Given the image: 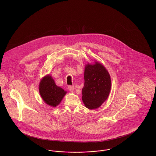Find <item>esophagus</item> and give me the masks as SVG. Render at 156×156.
I'll return each instance as SVG.
<instances>
[{
	"label": "esophagus",
	"instance_id": "34e87169",
	"mask_svg": "<svg viewBox=\"0 0 156 156\" xmlns=\"http://www.w3.org/2000/svg\"><path fill=\"white\" fill-rule=\"evenodd\" d=\"M74 89L75 88L74 86H69V87H68V89H69V90L70 92H74Z\"/></svg>",
	"mask_w": 156,
	"mask_h": 156
}]
</instances>
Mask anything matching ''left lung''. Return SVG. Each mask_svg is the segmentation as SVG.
<instances>
[{
    "label": "left lung",
    "instance_id": "8db88e82",
    "mask_svg": "<svg viewBox=\"0 0 156 156\" xmlns=\"http://www.w3.org/2000/svg\"><path fill=\"white\" fill-rule=\"evenodd\" d=\"M84 86L82 89V99L89 109L99 108L109 95L111 79L108 70L98 61L88 63L84 71Z\"/></svg>",
    "mask_w": 156,
    "mask_h": 156
}]
</instances>
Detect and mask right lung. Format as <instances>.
I'll use <instances>...</instances> for the list:
<instances>
[{
	"label": "right lung",
	"mask_w": 156,
	"mask_h": 156,
	"mask_svg": "<svg viewBox=\"0 0 156 156\" xmlns=\"http://www.w3.org/2000/svg\"><path fill=\"white\" fill-rule=\"evenodd\" d=\"M39 93L45 103L52 107L58 106L67 94L55 82L50 74L44 76L39 83Z\"/></svg>",
	"instance_id": "add662e5"
}]
</instances>
